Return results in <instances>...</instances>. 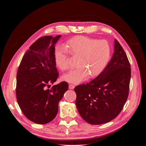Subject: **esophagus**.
<instances>
[{
  "mask_svg": "<svg viewBox=\"0 0 146 146\" xmlns=\"http://www.w3.org/2000/svg\"><path fill=\"white\" fill-rule=\"evenodd\" d=\"M74 88H75V86L74 85H72V84H70L69 85V88L70 90H74Z\"/></svg>",
  "mask_w": 146,
  "mask_h": 146,
  "instance_id": "esophagus-1",
  "label": "esophagus"
}]
</instances>
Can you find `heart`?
<instances>
[{
    "label": "heart",
    "instance_id": "1",
    "mask_svg": "<svg viewBox=\"0 0 146 146\" xmlns=\"http://www.w3.org/2000/svg\"><path fill=\"white\" fill-rule=\"evenodd\" d=\"M65 47H56L54 58L56 66L65 70L69 67L68 51L74 57H78V67L64 74L62 78L69 83L78 84L85 81L89 76L99 75L107 66L111 55V48L105 40L79 36L66 44Z\"/></svg>",
    "mask_w": 146,
    "mask_h": 146
}]
</instances>
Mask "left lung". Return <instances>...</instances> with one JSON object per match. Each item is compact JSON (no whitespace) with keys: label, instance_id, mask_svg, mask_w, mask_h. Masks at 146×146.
<instances>
[{"label":"left lung","instance_id":"8db88e82","mask_svg":"<svg viewBox=\"0 0 146 146\" xmlns=\"http://www.w3.org/2000/svg\"><path fill=\"white\" fill-rule=\"evenodd\" d=\"M130 67L124 50L115 39L114 53L105 69L94 80L74 89L77 110L86 122L107 123L121 111L129 94Z\"/></svg>","mask_w":146,"mask_h":146}]
</instances>
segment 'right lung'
Masks as SVG:
<instances>
[{"label":"right lung","instance_id":"1","mask_svg":"<svg viewBox=\"0 0 146 146\" xmlns=\"http://www.w3.org/2000/svg\"><path fill=\"white\" fill-rule=\"evenodd\" d=\"M61 36L39 38L26 52L17 70V103L25 116L38 124H46L55 117L59 102L68 90L66 82L47 89L58 77L54 52Z\"/></svg>","mask_w":146,"mask_h":146}]
</instances>
